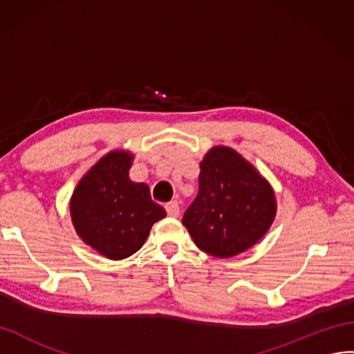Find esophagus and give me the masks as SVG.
<instances>
[{
	"label": "esophagus",
	"mask_w": 354,
	"mask_h": 354,
	"mask_svg": "<svg viewBox=\"0 0 354 354\" xmlns=\"http://www.w3.org/2000/svg\"><path fill=\"white\" fill-rule=\"evenodd\" d=\"M165 209H167L169 217H178V214H180V207H178L177 201H171V203H168L165 205Z\"/></svg>",
	"instance_id": "esophagus-1"
}]
</instances>
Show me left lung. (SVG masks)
I'll use <instances>...</instances> for the list:
<instances>
[{
	"mask_svg": "<svg viewBox=\"0 0 354 354\" xmlns=\"http://www.w3.org/2000/svg\"><path fill=\"white\" fill-rule=\"evenodd\" d=\"M199 192L183 225L201 250L232 257L270 231L277 214L274 189L236 150L214 146L201 160Z\"/></svg>",
	"mask_w": 354,
	"mask_h": 354,
	"instance_id": "8db88e82",
	"label": "left lung"
}]
</instances>
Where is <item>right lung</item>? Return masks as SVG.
<instances>
[{
    "mask_svg": "<svg viewBox=\"0 0 354 354\" xmlns=\"http://www.w3.org/2000/svg\"><path fill=\"white\" fill-rule=\"evenodd\" d=\"M132 160L128 150L109 151L80 178L70 199L75 232L111 261L138 252L153 223L167 216L149 186L129 178Z\"/></svg>",
    "mask_w": 354,
    "mask_h": 354,
    "instance_id": "1",
    "label": "right lung"
}]
</instances>
